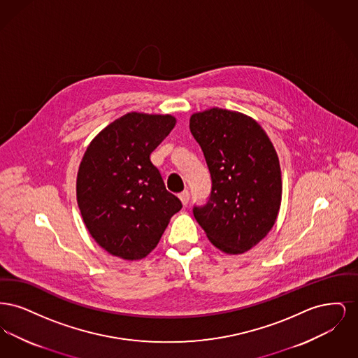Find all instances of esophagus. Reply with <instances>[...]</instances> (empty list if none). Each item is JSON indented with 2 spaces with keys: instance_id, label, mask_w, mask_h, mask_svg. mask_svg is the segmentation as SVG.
I'll return each instance as SVG.
<instances>
[{
  "instance_id": "obj_1",
  "label": "esophagus",
  "mask_w": 358,
  "mask_h": 358,
  "mask_svg": "<svg viewBox=\"0 0 358 358\" xmlns=\"http://www.w3.org/2000/svg\"><path fill=\"white\" fill-rule=\"evenodd\" d=\"M178 197H180V200H181L182 204L187 205V201H189V197H190V193H189L187 190H184V192H181V193L178 194Z\"/></svg>"
}]
</instances>
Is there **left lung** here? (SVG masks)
<instances>
[{
    "instance_id": "1",
    "label": "left lung",
    "mask_w": 358,
    "mask_h": 358,
    "mask_svg": "<svg viewBox=\"0 0 358 358\" xmlns=\"http://www.w3.org/2000/svg\"><path fill=\"white\" fill-rule=\"evenodd\" d=\"M189 129L212 178L206 204L193 215L215 247L243 254L267 236L279 213L282 174L273 142L251 117L219 107L193 114Z\"/></svg>"
}]
</instances>
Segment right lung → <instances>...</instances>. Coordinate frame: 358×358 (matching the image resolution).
Returning a JSON list of instances; mask_svg holds the SVG:
<instances>
[{"instance_id": "1", "label": "right lung", "mask_w": 358, "mask_h": 358, "mask_svg": "<svg viewBox=\"0 0 358 358\" xmlns=\"http://www.w3.org/2000/svg\"><path fill=\"white\" fill-rule=\"evenodd\" d=\"M176 118L129 113L110 123L85 150L76 199L85 227L111 255L138 260L157 247L182 204L150 161Z\"/></svg>"}]
</instances>
